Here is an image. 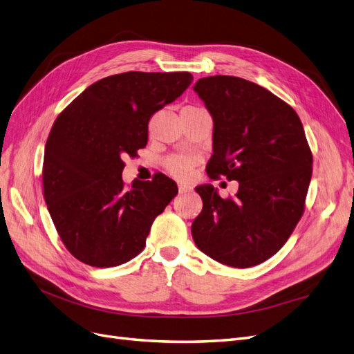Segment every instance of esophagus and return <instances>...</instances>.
<instances>
[{"mask_svg": "<svg viewBox=\"0 0 354 354\" xmlns=\"http://www.w3.org/2000/svg\"><path fill=\"white\" fill-rule=\"evenodd\" d=\"M178 189H179V194H189L192 191V187L188 184H179Z\"/></svg>", "mask_w": 354, "mask_h": 354, "instance_id": "1", "label": "esophagus"}]
</instances>
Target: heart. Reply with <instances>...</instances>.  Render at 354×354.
Wrapping results in <instances>:
<instances>
[{
  "label": "heart",
  "mask_w": 354,
  "mask_h": 354,
  "mask_svg": "<svg viewBox=\"0 0 354 354\" xmlns=\"http://www.w3.org/2000/svg\"><path fill=\"white\" fill-rule=\"evenodd\" d=\"M187 109H200V108H194V106H187ZM195 160L192 157L188 156H172L166 160V169L169 170V174H172L175 178L184 179L189 175L191 169L194 166Z\"/></svg>",
  "instance_id": "1"
}]
</instances>
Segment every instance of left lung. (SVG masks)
I'll use <instances>...</instances> for the list:
<instances>
[{
    "mask_svg": "<svg viewBox=\"0 0 354 354\" xmlns=\"http://www.w3.org/2000/svg\"><path fill=\"white\" fill-rule=\"evenodd\" d=\"M194 91L213 118L210 178L238 180L234 198L195 188L203 210L191 232L198 250L234 268L280 251L305 210L312 153L297 113L267 88L232 75L200 78Z\"/></svg>",
    "mask_w": 354,
    "mask_h": 354,
    "instance_id": "1",
    "label": "left lung"
}]
</instances>
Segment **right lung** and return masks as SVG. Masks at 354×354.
Listing matches in <instances>:
<instances>
[{"mask_svg":"<svg viewBox=\"0 0 354 354\" xmlns=\"http://www.w3.org/2000/svg\"><path fill=\"white\" fill-rule=\"evenodd\" d=\"M192 83L189 73L128 71L88 86L65 108L44 156L48 212L65 248L82 263L108 268L137 257L154 218L176 197L163 174L124 187V159L146 147L154 112Z\"/></svg>","mask_w":354,"mask_h":354,"instance_id":"add662e5","label":"right lung"}]
</instances>
